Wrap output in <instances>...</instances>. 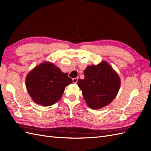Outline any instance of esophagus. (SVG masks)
Masks as SVG:
<instances>
[{
  "mask_svg": "<svg viewBox=\"0 0 151 151\" xmlns=\"http://www.w3.org/2000/svg\"><path fill=\"white\" fill-rule=\"evenodd\" d=\"M78 78H73V82L75 83H77V81H78Z\"/></svg>",
  "mask_w": 151,
  "mask_h": 151,
  "instance_id": "obj_1",
  "label": "esophagus"
}]
</instances>
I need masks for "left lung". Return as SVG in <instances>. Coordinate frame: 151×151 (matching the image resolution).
Masks as SVG:
<instances>
[{"label":"left lung","instance_id":"obj_1","mask_svg":"<svg viewBox=\"0 0 151 151\" xmlns=\"http://www.w3.org/2000/svg\"><path fill=\"white\" fill-rule=\"evenodd\" d=\"M85 78L79 79L78 85L90 108L99 109L110 104L118 93L120 80L108 63L88 66L84 70Z\"/></svg>","mask_w":151,"mask_h":151}]
</instances>
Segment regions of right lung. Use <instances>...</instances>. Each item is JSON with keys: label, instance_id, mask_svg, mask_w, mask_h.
Instances as JSON below:
<instances>
[{"label": "right lung", "instance_id": "add662e5", "mask_svg": "<svg viewBox=\"0 0 151 151\" xmlns=\"http://www.w3.org/2000/svg\"><path fill=\"white\" fill-rule=\"evenodd\" d=\"M68 75L53 63H42L27 74V90L35 103L45 106L52 105L61 99L65 87L72 83Z\"/></svg>", "mask_w": 151, "mask_h": 151}]
</instances>
